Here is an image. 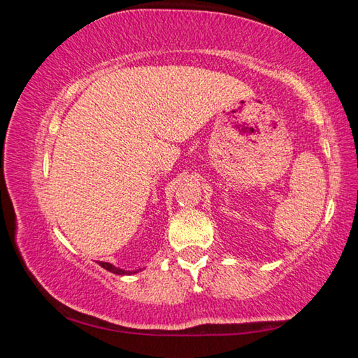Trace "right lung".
I'll return each mask as SVG.
<instances>
[{"label": "right lung", "mask_w": 358, "mask_h": 358, "mask_svg": "<svg viewBox=\"0 0 358 358\" xmlns=\"http://www.w3.org/2000/svg\"><path fill=\"white\" fill-rule=\"evenodd\" d=\"M102 268H106V270H108V271H112V273H115V275H132V273H137V271H129V270H123V268H118V266H115V265H112V264H108V262H98Z\"/></svg>", "instance_id": "obj_1"}]
</instances>
